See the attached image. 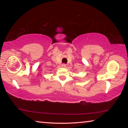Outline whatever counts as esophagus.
Returning a JSON list of instances; mask_svg holds the SVG:
<instances>
[{
  "mask_svg": "<svg viewBox=\"0 0 128 128\" xmlns=\"http://www.w3.org/2000/svg\"><path fill=\"white\" fill-rule=\"evenodd\" d=\"M66 64H62V68H66Z\"/></svg>",
  "mask_w": 128,
  "mask_h": 128,
  "instance_id": "esophagus-1",
  "label": "esophagus"
}]
</instances>
